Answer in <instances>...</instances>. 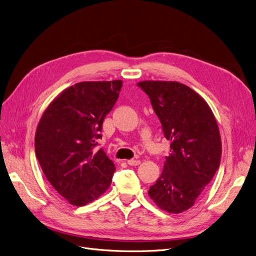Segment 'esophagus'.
Instances as JSON below:
<instances>
[{
    "label": "esophagus",
    "instance_id": "1",
    "mask_svg": "<svg viewBox=\"0 0 256 256\" xmlns=\"http://www.w3.org/2000/svg\"><path fill=\"white\" fill-rule=\"evenodd\" d=\"M140 163H141V161L138 160V159H130V160H128V164L130 165V166H137V165H139Z\"/></svg>",
    "mask_w": 256,
    "mask_h": 256
}]
</instances>
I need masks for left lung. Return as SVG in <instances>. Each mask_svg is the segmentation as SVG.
Wrapping results in <instances>:
<instances>
[{"mask_svg":"<svg viewBox=\"0 0 256 256\" xmlns=\"http://www.w3.org/2000/svg\"><path fill=\"white\" fill-rule=\"evenodd\" d=\"M137 86L150 97L164 136L172 142L162 174L148 196L160 209L181 214L194 205L220 166L216 119L205 99L183 84L144 80Z\"/></svg>","mask_w":256,"mask_h":256,"instance_id":"8db88e82","label":"left lung"}]
</instances>
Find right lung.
I'll list each match as a JSON object with an SVG mask.
<instances>
[{
	"mask_svg": "<svg viewBox=\"0 0 256 256\" xmlns=\"http://www.w3.org/2000/svg\"><path fill=\"white\" fill-rule=\"evenodd\" d=\"M121 86L122 80L75 84L53 99L38 124L34 146L40 168L74 206L93 202L112 183L115 165L95 146Z\"/></svg>",
	"mask_w": 256,
	"mask_h": 256,
	"instance_id": "1",
	"label": "right lung"
}]
</instances>
